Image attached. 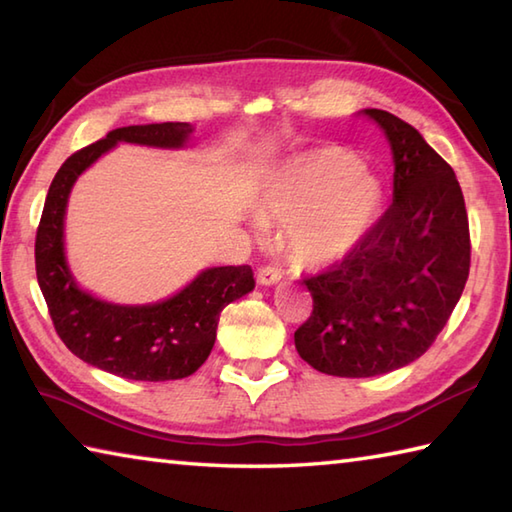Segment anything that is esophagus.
I'll list each match as a JSON object with an SVG mask.
<instances>
[{
  "label": "esophagus",
  "instance_id": "obj_1",
  "mask_svg": "<svg viewBox=\"0 0 512 512\" xmlns=\"http://www.w3.org/2000/svg\"><path fill=\"white\" fill-rule=\"evenodd\" d=\"M283 278V269L276 265H265L258 269V283L260 285H276Z\"/></svg>",
  "mask_w": 512,
  "mask_h": 512
}]
</instances>
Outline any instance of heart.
Instances as JSON below:
<instances>
[{"label": "heart", "mask_w": 512, "mask_h": 512, "mask_svg": "<svg viewBox=\"0 0 512 512\" xmlns=\"http://www.w3.org/2000/svg\"><path fill=\"white\" fill-rule=\"evenodd\" d=\"M382 207V185L351 152L311 150L289 161L267 210L276 223L291 225L289 247L298 263L329 265L347 256Z\"/></svg>", "instance_id": "heart-1"}]
</instances>
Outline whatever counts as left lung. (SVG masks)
Instances as JSON below:
<instances>
[{"instance_id":"1","label":"left lung","mask_w":512,"mask_h":512,"mask_svg":"<svg viewBox=\"0 0 512 512\" xmlns=\"http://www.w3.org/2000/svg\"><path fill=\"white\" fill-rule=\"evenodd\" d=\"M393 152V203L367 236L305 278L314 311L294 333L300 358L338 378H371L417 360L440 336L471 269V232L455 172L413 125L362 110Z\"/></svg>"}]
</instances>
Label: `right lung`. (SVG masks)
Segmentation results:
<instances>
[{"label": "right lung", "instance_id": "1", "mask_svg": "<svg viewBox=\"0 0 512 512\" xmlns=\"http://www.w3.org/2000/svg\"><path fill=\"white\" fill-rule=\"evenodd\" d=\"M190 134V123L128 125L81 148L52 179L37 227V283L57 336L83 362L128 380L163 382L192 375L210 356L221 311L254 289V271L249 265L205 269L179 294L154 305L103 302L77 287L66 263L68 196L79 174L119 141L183 148Z\"/></svg>", "mask_w": 512, "mask_h": 512}]
</instances>
